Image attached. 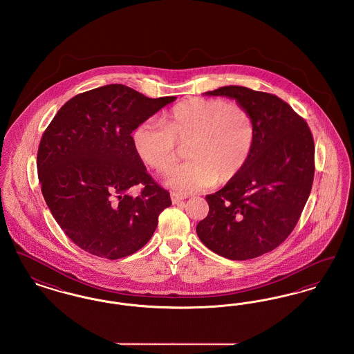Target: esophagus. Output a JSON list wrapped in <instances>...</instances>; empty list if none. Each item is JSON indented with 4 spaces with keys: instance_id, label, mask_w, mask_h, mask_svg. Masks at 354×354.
Segmentation results:
<instances>
[{
    "instance_id": "obj_1",
    "label": "esophagus",
    "mask_w": 354,
    "mask_h": 354,
    "mask_svg": "<svg viewBox=\"0 0 354 354\" xmlns=\"http://www.w3.org/2000/svg\"><path fill=\"white\" fill-rule=\"evenodd\" d=\"M185 195H182V194H178V192H171V201L174 204H176V203L182 202V201H185Z\"/></svg>"
}]
</instances>
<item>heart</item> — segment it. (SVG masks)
I'll return each instance as SVG.
<instances>
[{"label": "heart", "instance_id": "b5f03b06", "mask_svg": "<svg viewBox=\"0 0 354 354\" xmlns=\"http://www.w3.org/2000/svg\"><path fill=\"white\" fill-rule=\"evenodd\" d=\"M251 113L219 98H188L171 109L166 124L147 119L133 133L140 160L165 174L187 146L189 160L172 169L167 185L180 191H201L234 180L247 165L254 145Z\"/></svg>", "mask_w": 354, "mask_h": 354}]
</instances>
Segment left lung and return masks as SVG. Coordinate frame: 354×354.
<instances>
[{
  "label": "left lung",
  "instance_id": "8db88e82",
  "mask_svg": "<svg viewBox=\"0 0 354 354\" xmlns=\"http://www.w3.org/2000/svg\"><path fill=\"white\" fill-rule=\"evenodd\" d=\"M207 95L235 100L254 122L252 153L234 180L207 195L208 215L196 232L212 252L248 260L273 251L296 227L315 176V142L308 123L279 97L243 86Z\"/></svg>",
  "mask_w": 354,
  "mask_h": 354
}]
</instances>
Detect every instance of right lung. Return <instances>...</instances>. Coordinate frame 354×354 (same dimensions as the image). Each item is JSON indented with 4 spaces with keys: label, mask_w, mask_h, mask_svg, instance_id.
I'll return each mask as SVG.
<instances>
[{
    "label": "right lung",
    "mask_w": 354,
    "mask_h": 354,
    "mask_svg": "<svg viewBox=\"0 0 354 354\" xmlns=\"http://www.w3.org/2000/svg\"><path fill=\"white\" fill-rule=\"evenodd\" d=\"M175 97L147 98L106 84L66 102L41 138L37 169L51 215L86 252L115 260L151 239L167 189L147 174L131 133ZM144 188L133 198L127 191Z\"/></svg>",
    "instance_id": "1"
}]
</instances>
